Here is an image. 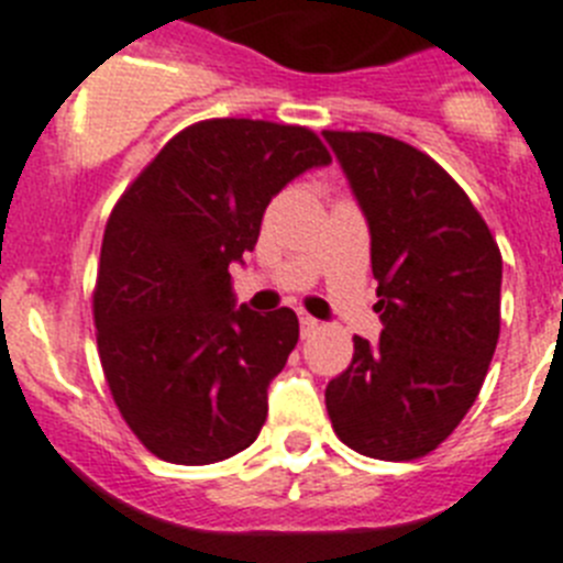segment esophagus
Returning a JSON list of instances; mask_svg holds the SVG:
<instances>
[{
    "instance_id": "obj_1",
    "label": "esophagus",
    "mask_w": 563,
    "mask_h": 563,
    "mask_svg": "<svg viewBox=\"0 0 563 563\" xmlns=\"http://www.w3.org/2000/svg\"><path fill=\"white\" fill-rule=\"evenodd\" d=\"M317 329H320V322H317L314 317L300 314V334H302V336H311Z\"/></svg>"
}]
</instances>
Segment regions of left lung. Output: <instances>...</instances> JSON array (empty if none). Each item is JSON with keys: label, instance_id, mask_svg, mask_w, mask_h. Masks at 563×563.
<instances>
[{"label": "left lung", "instance_id": "1", "mask_svg": "<svg viewBox=\"0 0 563 563\" xmlns=\"http://www.w3.org/2000/svg\"><path fill=\"white\" fill-rule=\"evenodd\" d=\"M371 234L379 342L325 388L334 433L385 462L430 453L476 402L498 342L501 252L442 166L379 133H322Z\"/></svg>", "mask_w": 563, "mask_h": 563}]
</instances>
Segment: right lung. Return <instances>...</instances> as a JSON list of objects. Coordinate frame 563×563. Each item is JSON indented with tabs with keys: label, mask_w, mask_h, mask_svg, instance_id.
<instances>
[{
	"label": "right lung",
	"mask_w": 563,
	"mask_h": 563,
	"mask_svg": "<svg viewBox=\"0 0 563 563\" xmlns=\"http://www.w3.org/2000/svg\"><path fill=\"white\" fill-rule=\"evenodd\" d=\"M329 164L306 126L200 121L112 209L92 297L101 368L121 417L164 462H223L261 433L300 322L291 309L238 306L229 266L254 249L272 198Z\"/></svg>",
	"instance_id": "obj_1"
}]
</instances>
